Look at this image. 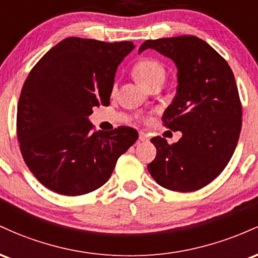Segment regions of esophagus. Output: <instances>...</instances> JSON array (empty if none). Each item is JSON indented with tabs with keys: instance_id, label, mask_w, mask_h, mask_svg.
<instances>
[{
	"instance_id": "obj_1",
	"label": "esophagus",
	"mask_w": 258,
	"mask_h": 258,
	"mask_svg": "<svg viewBox=\"0 0 258 258\" xmlns=\"http://www.w3.org/2000/svg\"><path fill=\"white\" fill-rule=\"evenodd\" d=\"M148 138H149V136H148L146 132H139V139H141L142 142L148 141Z\"/></svg>"
}]
</instances>
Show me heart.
Segmentation results:
<instances>
[{"mask_svg":"<svg viewBox=\"0 0 258 258\" xmlns=\"http://www.w3.org/2000/svg\"><path fill=\"white\" fill-rule=\"evenodd\" d=\"M132 74L139 84L144 86L146 88H149L153 85L164 84L167 72L166 68H165V65L161 61L156 60V59L146 58L139 60L133 67ZM112 91H116V86L112 87Z\"/></svg>","mask_w":258,"mask_h":258,"instance_id":"1","label":"heart"}]
</instances>
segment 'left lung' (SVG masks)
I'll use <instances>...</instances> for the list:
<instances>
[{
    "mask_svg": "<svg viewBox=\"0 0 258 258\" xmlns=\"http://www.w3.org/2000/svg\"><path fill=\"white\" fill-rule=\"evenodd\" d=\"M155 49L177 67V93L162 115L182 132L177 143L152 138L156 158L148 171L173 191H195L211 183L232 158L241 131V103L230 67L197 36L147 40L138 53Z\"/></svg>",
    "mask_w": 258,
    "mask_h": 258,
    "instance_id": "1",
    "label": "left lung"
}]
</instances>
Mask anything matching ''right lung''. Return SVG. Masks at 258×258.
I'll list each match as a JSON object with an SVG mask.
<instances>
[{"instance_id":"right-lung-1","label":"right lung","mask_w":258,"mask_h":258,"mask_svg":"<svg viewBox=\"0 0 258 258\" xmlns=\"http://www.w3.org/2000/svg\"><path fill=\"white\" fill-rule=\"evenodd\" d=\"M135 48L131 41L68 37L26 78L17 111L23 159L46 188L76 197L110 178L117 159L138 139L132 127L92 132L94 106H108L115 73Z\"/></svg>"}]
</instances>
